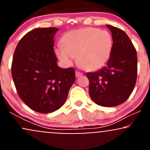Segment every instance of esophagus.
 Wrapping results in <instances>:
<instances>
[{"label": "esophagus", "mask_w": 150, "mask_h": 150, "mask_svg": "<svg viewBox=\"0 0 150 150\" xmlns=\"http://www.w3.org/2000/svg\"><path fill=\"white\" fill-rule=\"evenodd\" d=\"M82 75V73H80V72L79 71H75V76L76 77H80Z\"/></svg>", "instance_id": "1"}]
</instances>
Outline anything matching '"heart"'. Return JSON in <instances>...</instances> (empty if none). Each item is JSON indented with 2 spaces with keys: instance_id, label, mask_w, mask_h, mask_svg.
Segmentation results:
<instances>
[{
  "instance_id": "1",
  "label": "heart",
  "mask_w": 150,
  "mask_h": 150,
  "mask_svg": "<svg viewBox=\"0 0 150 150\" xmlns=\"http://www.w3.org/2000/svg\"><path fill=\"white\" fill-rule=\"evenodd\" d=\"M62 46L56 49V56L69 66L75 58L82 69L94 71L106 65L111 57L113 38L107 31L86 27L67 32L61 40Z\"/></svg>"
}]
</instances>
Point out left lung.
I'll return each instance as SVG.
<instances>
[{
	"instance_id": "obj_1",
	"label": "left lung",
	"mask_w": 150,
	"mask_h": 150,
	"mask_svg": "<svg viewBox=\"0 0 150 150\" xmlns=\"http://www.w3.org/2000/svg\"><path fill=\"white\" fill-rule=\"evenodd\" d=\"M111 32L113 49L106 65L98 71L87 73L89 93L94 103L112 107L125 102L135 87L137 73L136 50L125 32L106 25Z\"/></svg>"
}]
</instances>
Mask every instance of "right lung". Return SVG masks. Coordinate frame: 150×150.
Here are the masks:
<instances>
[{
    "instance_id": "right-lung-1",
    "label": "right lung",
    "mask_w": 150,
    "mask_h": 150,
    "mask_svg": "<svg viewBox=\"0 0 150 150\" xmlns=\"http://www.w3.org/2000/svg\"><path fill=\"white\" fill-rule=\"evenodd\" d=\"M56 27L37 28L20 39L12 63L19 97L31 109L52 113L64 104L75 81L73 68H60L53 50Z\"/></svg>"
}]
</instances>
